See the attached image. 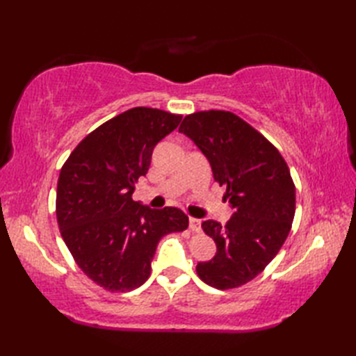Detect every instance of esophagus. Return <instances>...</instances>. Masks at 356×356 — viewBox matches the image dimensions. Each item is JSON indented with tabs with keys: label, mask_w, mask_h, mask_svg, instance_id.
Segmentation results:
<instances>
[{
	"label": "esophagus",
	"mask_w": 356,
	"mask_h": 356,
	"mask_svg": "<svg viewBox=\"0 0 356 356\" xmlns=\"http://www.w3.org/2000/svg\"><path fill=\"white\" fill-rule=\"evenodd\" d=\"M190 229L193 232H199L202 229V222L199 220V218H194V217H190Z\"/></svg>",
	"instance_id": "1"
}]
</instances>
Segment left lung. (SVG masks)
<instances>
[{
  "mask_svg": "<svg viewBox=\"0 0 356 356\" xmlns=\"http://www.w3.org/2000/svg\"><path fill=\"white\" fill-rule=\"evenodd\" d=\"M202 151L216 182L226 188L232 216L225 226L202 228L217 246L197 275L216 289L251 282L283 246L295 216V185L284 159L263 134L231 111L209 110L185 116L179 128Z\"/></svg>",
  "mask_w": 356,
  "mask_h": 356,
  "instance_id": "obj_1",
  "label": "left lung"
}]
</instances>
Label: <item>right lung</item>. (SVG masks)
Returning a JSON list of instances; mask_svg holds the SVG:
<instances>
[{
    "mask_svg": "<svg viewBox=\"0 0 356 356\" xmlns=\"http://www.w3.org/2000/svg\"><path fill=\"white\" fill-rule=\"evenodd\" d=\"M180 120L157 108L127 110L82 139L59 172V231L78 266L104 289L142 286L159 240L188 228V216L179 208L151 209L131 199L154 147Z\"/></svg>",
    "mask_w": 356,
    "mask_h": 356,
    "instance_id": "right-lung-1",
    "label": "right lung"
}]
</instances>
